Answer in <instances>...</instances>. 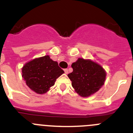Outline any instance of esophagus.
<instances>
[{
    "label": "esophagus",
    "mask_w": 133,
    "mask_h": 133,
    "mask_svg": "<svg viewBox=\"0 0 133 133\" xmlns=\"http://www.w3.org/2000/svg\"><path fill=\"white\" fill-rule=\"evenodd\" d=\"M64 72H65V74H68V72H69V71H68V69H64Z\"/></svg>",
    "instance_id": "esophagus-1"
}]
</instances>
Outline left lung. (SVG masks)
<instances>
[{"label":"left lung","instance_id":"1","mask_svg":"<svg viewBox=\"0 0 133 133\" xmlns=\"http://www.w3.org/2000/svg\"><path fill=\"white\" fill-rule=\"evenodd\" d=\"M73 71L68 75L72 86L80 96L87 97L97 92L104 84L106 72L91 60L78 58L71 65Z\"/></svg>","mask_w":133,"mask_h":133}]
</instances>
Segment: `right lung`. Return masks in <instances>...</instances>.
<instances>
[{"mask_svg":"<svg viewBox=\"0 0 133 133\" xmlns=\"http://www.w3.org/2000/svg\"><path fill=\"white\" fill-rule=\"evenodd\" d=\"M64 72L58 63L50 59L49 55L29 61L22 69V76L26 85L41 95L47 92Z\"/></svg>","mask_w":133,"mask_h":133,"instance_id":"1","label":"right lung"}]
</instances>
